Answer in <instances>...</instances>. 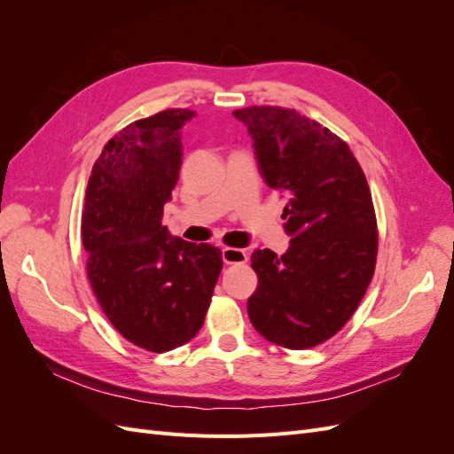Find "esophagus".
<instances>
[{"label":"esophagus","instance_id":"34e87169","mask_svg":"<svg viewBox=\"0 0 454 454\" xmlns=\"http://www.w3.org/2000/svg\"><path fill=\"white\" fill-rule=\"evenodd\" d=\"M222 257L227 265H239V263H246V261H248V254H246L244 250L229 248V246H225V248L222 250Z\"/></svg>","mask_w":454,"mask_h":454}]
</instances>
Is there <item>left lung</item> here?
Here are the masks:
<instances>
[{"mask_svg":"<svg viewBox=\"0 0 454 454\" xmlns=\"http://www.w3.org/2000/svg\"><path fill=\"white\" fill-rule=\"evenodd\" d=\"M254 140L259 172L290 197L282 217L292 237L284 255L257 250L252 325L267 340L305 350L345 325L373 278L377 217L365 174L347 142L278 106L232 112Z\"/></svg>","mask_w":454,"mask_h":454,"instance_id":"8db88e82","label":"left lung"}]
</instances>
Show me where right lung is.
<instances>
[{
  "instance_id": "obj_1",
  "label": "right lung",
  "mask_w": 454,
  "mask_h": 454,
  "mask_svg": "<svg viewBox=\"0 0 454 454\" xmlns=\"http://www.w3.org/2000/svg\"><path fill=\"white\" fill-rule=\"evenodd\" d=\"M191 117V109H164L119 130L94 162L81 217L100 309L132 345L159 354L199 333L223 267L215 246L170 237L160 223Z\"/></svg>"
}]
</instances>
